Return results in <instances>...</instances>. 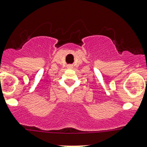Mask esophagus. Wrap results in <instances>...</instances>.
Here are the masks:
<instances>
[{"instance_id":"obj_1","label":"esophagus","mask_w":147,"mask_h":147,"mask_svg":"<svg viewBox=\"0 0 147 147\" xmlns=\"http://www.w3.org/2000/svg\"><path fill=\"white\" fill-rule=\"evenodd\" d=\"M72 67H73V66H72V64H69V65L67 66V68H68V69H72Z\"/></svg>"}]
</instances>
